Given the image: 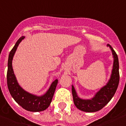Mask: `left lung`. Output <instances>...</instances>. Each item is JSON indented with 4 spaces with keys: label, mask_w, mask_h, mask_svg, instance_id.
Here are the masks:
<instances>
[{
    "label": "left lung",
    "mask_w": 126,
    "mask_h": 126,
    "mask_svg": "<svg viewBox=\"0 0 126 126\" xmlns=\"http://www.w3.org/2000/svg\"><path fill=\"white\" fill-rule=\"evenodd\" d=\"M112 52L113 57V64L111 74L110 80L107 84L101 87L91 99H83L78 97L73 85H72V94L75 106L79 110L85 112H95L100 110L104 106L107 105L114 95L118 89L120 73H119V61L117 54L110 45L108 44Z\"/></svg>",
    "instance_id": "obj_1"
}]
</instances>
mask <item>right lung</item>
<instances>
[{"label": "right lung", "instance_id": "right-lung-1", "mask_svg": "<svg viewBox=\"0 0 126 126\" xmlns=\"http://www.w3.org/2000/svg\"><path fill=\"white\" fill-rule=\"evenodd\" d=\"M24 39L25 37L23 36L16 41L8 55V70L6 75L7 85L11 96L22 108L29 111H42L45 110L51 104L56 87L58 83V80H55L51 83V86L46 93L41 96H37L26 92L19 85L14 73L12 62L14 55L15 53L18 45Z\"/></svg>", "mask_w": 126, "mask_h": 126}]
</instances>
